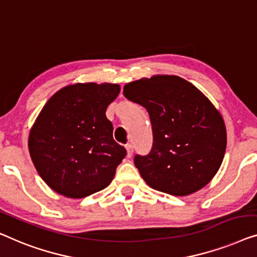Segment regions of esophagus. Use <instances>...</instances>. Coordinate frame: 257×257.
<instances>
[{
    "label": "esophagus",
    "mask_w": 257,
    "mask_h": 257,
    "mask_svg": "<svg viewBox=\"0 0 257 257\" xmlns=\"http://www.w3.org/2000/svg\"><path fill=\"white\" fill-rule=\"evenodd\" d=\"M125 149H127V154H128V157H130L134 153V147L132 143H128L127 146H125Z\"/></svg>",
    "instance_id": "34e87169"
}]
</instances>
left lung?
<instances>
[{
	"label": "left lung",
	"mask_w": 257,
	"mask_h": 257,
	"mask_svg": "<svg viewBox=\"0 0 257 257\" xmlns=\"http://www.w3.org/2000/svg\"><path fill=\"white\" fill-rule=\"evenodd\" d=\"M123 95L149 113L154 142L134 163L153 189L187 196L211 182L227 146L225 122L196 86L177 75L129 82Z\"/></svg>",
	"instance_id": "obj_1"
}]
</instances>
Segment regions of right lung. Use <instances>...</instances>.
I'll use <instances>...</instances> for the list:
<instances>
[{
  "mask_svg": "<svg viewBox=\"0 0 257 257\" xmlns=\"http://www.w3.org/2000/svg\"><path fill=\"white\" fill-rule=\"evenodd\" d=\"M118 93L117 84L70 85L43 107L28 146L39 176L57 193L79 199L111 183L127 155L106 116Z\"/></svg>",
  "mask_w": 257,
  "mask_h": 257,
  "instance_id": "1",
  "label": "right lung"
}]
</instances>
